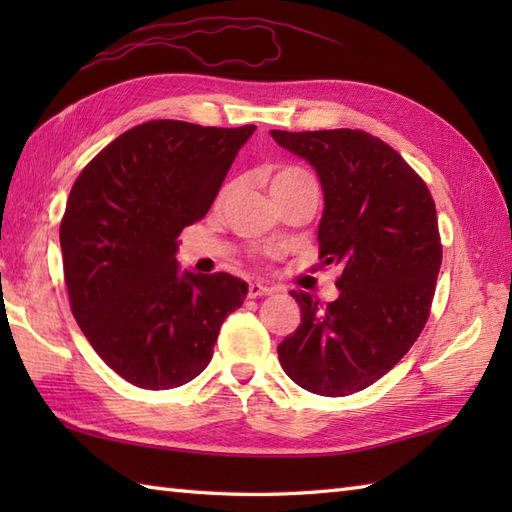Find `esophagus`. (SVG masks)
I'll list each match as a JSON object with an SVG mask.
<instances>
[{"instance_id": "1", "label": "esophagus", "mask_w": 512, "mask_h": 512, "mask_svg": "<svg viewBox=\"0 0 512 512\" xmlns=\"http://www.w3.org/2000/svg\"><path fill=\"white\" fill-rule=\"evenodd\" d=\"M264 295H273V288L262 286V284H250L248 286V297L250 299H257V297H264Z\"/></svg>"}]
</instances>
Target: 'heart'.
Instances as JSON below:
<instances>
[{"mask_svg":"<svg viewBox=\"0 0 512 512\" xmlns=\"http://www.w3.org/2000/svg\"><path fill=\"white\" fill-rule=\"evenodd\" d=\"M299 178H310L306 171H301V169H281V171H277L273 178H270V189L273 187H279V184H286V182H290V180H299Z\"/></svg>","mask_w":512,"mask_h":512,"instance_id":"1","label":"heart"}]
</instances>
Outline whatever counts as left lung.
<instances>
[{
  "label": "left lung",
  "instance_id": "8db88e82",
  "mask_svg": "<svg viewBox=\"0 0 512 512\" xmlns=\"http://www.w3.org/2000/svg\"><path fill=\"white\" fill-rule=\"evenodd\" d=\"M270 136L317 171L319 259L341 268L339 297L325 306L290 292L301 323L279 343V363L312 394H354L385 376L429 319L442 264L436 204L398 151L361 129Z\"/></svg>",
  "mask_w": 512,
  "mask_h": 512
}]
</instances>
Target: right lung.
I'll return each instance as SVG.
<instances>
[{
	"label": "right lung",
	"instance_id": "obj_1",
	"mask_svg": "<svg viewBox=\"0 0 512 512\" xmlns=\"http://www.w3.org/2000/svg\"><path fill=\"white\" fill-rule=\"evenodd\" d=\"M255 125L149 121L81 171L61 220L63 275L76 323L127 383L171 389L211 363L246 281L178 268V235L202 220Z\"/></svg>",
	"mask_w": 512,
	"mask_h": 512
}]
</instances>
